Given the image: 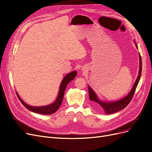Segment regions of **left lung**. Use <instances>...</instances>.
<instances>
[{"label": "left lung", "mask_w": 152, "mask_h": 152, "mask_svg": "<svg viewBox=\"0 0 152 152\" xmlns=\"http://www.w3.org/2000/svg\"><path fill=\"white\" fill-rule=\"evenodd\" d=\"M135 44L136 48H137V44L136 43H135ZM139 61H140V66H139V71L138 77H137L131 91L128 93V95L126 96H125L123 98H122L118 101H115V102H102V101L99 99L95 92L93 90V89L89 85H88L90 99L91 101V102L93 103L92 104L95 109L99 110V108H102L105 114H113L114 113L118 112L122 110H123L124 108H125L129 104V103L131 102V101L133 98L137 85H138L139 82L140 76H141L142 59H141L140 53H139Z\"/></svg>", "instance_id": "obj_1"}]
</instances>
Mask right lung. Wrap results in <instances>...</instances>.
Instances as JSON below:
<instances>
[{"label": "right lung", "instance_id": "right-lung-1", "mask_svg": "<svg viewBox=\"0 0 152 152\" xmlns=\"http://www.w3.org/2000/svg\"><path fill=\"white\" fill-rule=\"evenodd\" d=\"M77 71L74 70L64 77V78L62 79V82L60 85L59 91V93H58V95H57V99H56V101L54 103H53L52 104H50L49 105L42 106H30V105L27 104L26 103H25L21 99V98L18 95V94L17 93V92H16L17 96H18L19 100L21 102V103H22L23 105L28 110H30L35 113H38V114H45V115L52 114L54 113L55 112H56L57 111V110L59 109V107H60L61 104H62L65 90H66V86H67V84L70 81L74 80L77 75Z\"/></svg>", "mask_w": 152, "mask_h": 152}]
</instances>
